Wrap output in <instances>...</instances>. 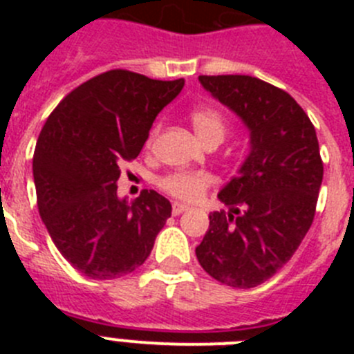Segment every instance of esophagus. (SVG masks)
<instances>
[{
    "label": "esophagus",
    "instance_id": "1",
    "mask_svg": "<svg viewBox=\"0 0 354 354\" xmlns=\"http://www.w3.org/2000/svg\"><path fill=\"white\" fill-rule=\"evenodd\" d=\"M187 211V205L186 204H180V202H174L171 204V214L174 216H179L180 212Z\"/></svg>",
    "mask_w": 354,
    "mask_h": 354
}]
</instances>
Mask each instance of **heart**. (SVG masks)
I'll use <instances>...</instances> for the list:
<instances>
[{"label":"heart","mask_w":354,"mask_h":354,"mask_svg":"<svg viewBox=\"0 0 354 354\" xmlns=\"http://www.w3.org/2000/svg\"><path fill=\"white\" fill-rule=\"evenodd\" d=\"M189 120L200 138L207 142H223L227 136L228 124L223 113L211 106H196L189 111ZM159 133V124H154L147 136V147L154 143ZM214 179L205 170H174L161 175L156 184L161 192L184 202H195L212 186Z\"/></svg>","instance_id":"obj_1"}]
</instances>
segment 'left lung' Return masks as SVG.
<instances>
[{"label": "left lung", "mask_w": 354, "mask_h": 354, "mask_svg": "<svg viewBox=\"0 0 354 354\" xmlns=\"http://www.w3.org/2000/svg\"><path fill=\"white\" fill-rule=\"evenodd\" d=\"M250 129L248 158L218 198L196 246L205 273L237 289L257 287L290 261L315 216L323 159L314 124L286 90L252 76H198Z\"/></svg>", "instance_id": "8db88e82"}]
</instances>
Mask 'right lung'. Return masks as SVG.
Instances as JSON below:
<instances>
[{
	"label": "right lung",
	"instance_id": "add662e5",
	"mask_svg": "<svg viewBox=\"0 0 354 354\" xmlns=\"http://www.w3.org/2000/svg\"><path fill=\"white\" fill-rule=\"evenodd\" d=\"M183 86L113 68L67 93L44 124L33 154L37 205L56 248L84 277L133 273L170 218L165 196L143 189L127 204L117 180Z\"/></svg>",
	"mask_w": 354,
	"mask_h": 354
}]
</instances>
